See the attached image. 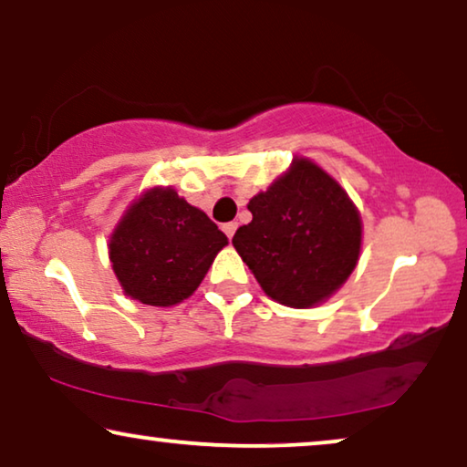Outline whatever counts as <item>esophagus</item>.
<instances>
[{
	"label": "esophagus",
	"instance_id": "obj_1",
	"mask_svg": "<svg viewBox=\"0 0 467 467\" xmlns=\"http://www.w3.org/2000/svg\"><path fill=\"white\" fill-rule=\"evenodd\" d=\"M235 229H238V223H225V225H223V232H225V235H227L229 240L234 238Z\"/></svg>",
	"mask_w": 467,
	"mask_h": 467
}]
</instances>
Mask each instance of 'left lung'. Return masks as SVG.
Wrapping results in <instances>:
<instances>
[{"instance_id":"left-lung-1","label":"left lung","mask_w":467,"mask_h":467,"mask_svg":"<svg viewBox=\"0 0 467 467\" xmlns=\"http://www.w3.org/2000/svg\"><path fill=\"white\" fill-rule=\"evenodd\" d=\"M253 221L234 246L267 296L291 308H310L340 289L355 270L361 219L334 178L308 159H296L265 193L248 202Z\"/></svg>"}]
</instances>
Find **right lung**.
<instances>
[{"instance_id": "right-lung-1", "label": "right lung", "mask_w": 467, "mask_h": 467, "mask_svg": "<svg viewBox=\"0 0 467 467\" xmlns=\"http://www.w3.org/2000/svg\"><path fill=\"white\" fill-rule=\"evenodd\" d=\"M227 235L174 189H152L127 210L110 238L120 286L138 302L174 306L206 276Z\"/></svg>"}]
</instances>
